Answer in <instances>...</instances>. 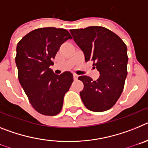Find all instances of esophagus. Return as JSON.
<instances>
[{
  "label": "esophagus",
  "mask_w": 148,
  "mask_h": 148,
  "mask_svg": "<svg viewBox=\"0 0 148 148\" xmlns=\"http://www.w3.org/2000/svg\"><path fill=\"white\" fill-rule=\"evenodd\" d=\"M78 75H76V74H73V79L75 81L78 79Z\"/></svg>",
  "instance_id": "esophagus-1"
}]
</instances>
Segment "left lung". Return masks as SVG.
<instances>
[{
	"instance_id": "left-lung-1",
	"label": "left lung",
	"mask_w": 148,
	"mask_h": 148,
	"mask_svg": "<svg viewBox=\"0 0 148 148\" xmlns=\"http://www.w3.org/2000/svg\"><path fill=\"white\" fill-rule=\"evenodd\" d=\"M73 40L83 51L85 61L100 73L96 81L82 75L84 84L80 96L84 104L93 112H103L113 108L121 95L127 75V46L121 38L103 27L92 26L70 29Z\"/></svg>"
}]
</instances>
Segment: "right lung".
<instances>
[{"instance_id": "right-lung-1", "label": "right lung", "mask_w": 148, "mask_h": 148, "mask_svg": "<svg viewBox=\"0 0 148 148\" xmlns=\"http://www.w3.org/2000/svg\"><path fill=\"white\" fill-rule=\"evenodd\" d=\"M72 37L65 29H34L18 42L15 63L19 82L32 108L45 116L62 109L64 97L73 82V74L56 75L49 66L62 44Z\"/></svg>"}]
</instances>
